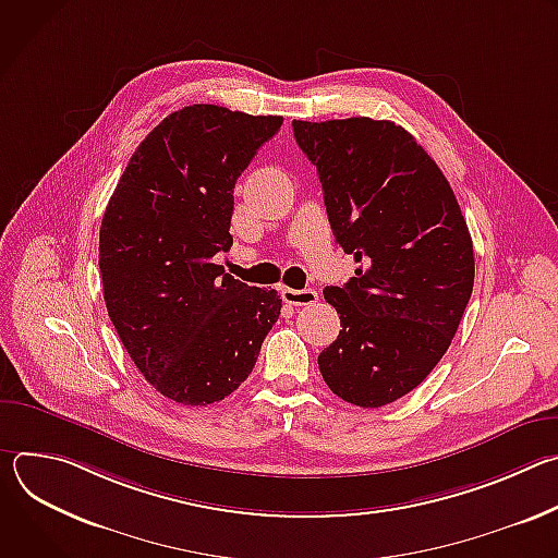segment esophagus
<instances>
[{"label": "esophagus", "mask_w": 558, "mask_h": 558, "mask_svg": "<svg viewBox=\"0 0 558 558\" xmlns=\"http://www.w3.org/2000/svg\"><path fill=\"white\" fill-rule=\"evenodd\" d=\"M282 300L291 306H311L317 302V293L313 289H282Z\"/></svg>", "instance_id": "obj_1"}]
</instances>
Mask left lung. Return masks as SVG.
Segmentation results:
<instances>
[{"label":"left lung","instance_id":"1","mask_svg":"<svg viewBox=\"0 0 558 558\" xmlns=\"http://www.w3.org/2000/svg\"><path fill=\"white\" fill-rule=\"evenodd\" d=\"M293 136L317 168L336 243L360 263L325 289L342 331L317 364L344 402L379 409L448 351L474 284L472 238L450 183L402 125L293 121Z\"/></svg>","mask_w":558,"mask_h":558}]
</instances>
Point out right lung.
<instances>
[{
    "instance_id": "add662e5",
    "label": "right lung",
    "mask_w": 558,
    "mask_h": 558,
    "mask_svg": "<svg viewBox=\"0 0 558 558\" xmlns=\"http://www.w3.org/2000/svg\"><path fill=\"white\" fill-rule=\"evenodd\" d=\"M282 117L196 104L158 123L106 207L99 269L110 320L161 395L207 407L241 386L278 323L276 289L214 263L233 243V187Z\"/></svg>"
}]
</instances>
